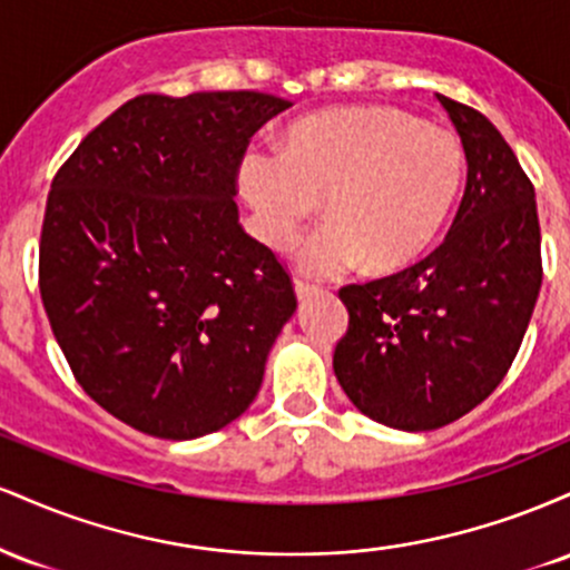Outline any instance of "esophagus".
I'll list each match as a JSON object with an SVG mask.
<instances>
[{
	"label": "esophagus",
	"mask_w": 570,
	"mask_h": 570,
	"mask_svg": "<svg viewBox=\"0 0 570 570\" xmlns=\"http://www.w3.org/2000/svg\"><path fill=\"white\" fill-rule=\"evenodd\" d=\"M322 292V286H316V284H307V281H294V294H297V299L299 303H305V299H311V297H316V294Z\"/></svg>",
	"instance_id": "obj_1"
}]
</instances>
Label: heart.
Instances as JSON below:
<instances>
[{"label":"heart","instance_id":"1","mask_svg":"<svg viewBox=\"0 0 570 570\" xmlns=\"http://www.w3.org/2000/svg\"><path fill=\"white\" fill-rule=\"evenodd\" d=\"M238 181L273 252H289L324 203L332 222L299 248L311 276L362 263L394 273L442 233L463 181V144L394 107L326 109L292 122L281 155H248Z\"/></svg>","mask_w":570,"mask_h":570}]
</instances>
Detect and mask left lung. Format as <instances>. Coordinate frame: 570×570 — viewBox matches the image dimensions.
<instances>
[{
  "label": "left lung",
  "mask_w": 570,
  "mask_h": 570,
  "mask_svg": "<svg viewBox=\"0 0 570 570\" xmlns=\"http://www.w3.org/2000/svg\"><path fill=\"white\" fill-rule=\"evenodd\" d=\"M466 153V189L426 259L340 289L348 332L332 367L372 421L442 429L493 394L512 367L541 289L531 179L493 122L436 96Z\"/></svg>",
  "instance_id": "left-lung-1"
}]
</instances>
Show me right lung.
Returning <instances> with one entry per match:
<instances>
[{
    "mask_svg": "<svg viewBox=\"0 0 570 570\" xmlns=\"http://www.w3.org/2000/svg\"><path fill=\"white\" fill-rule=\"evenodd\" d=\"M289 107L257 90L136 96L58 168L45 313L85 394L136 431L212 434L263 385L297 297L233 198L248 139Z\"/></svg>",
    "mask_w": 570,
    "mask_h": 570,
    "instance_id": "right-lung-1",
    "label": "right lung"
}]
</instances>
